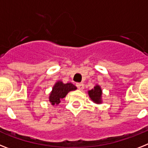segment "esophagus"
Listing matches in <instances>:
<instances>
[{"label":"esophagus","instance_id":"34e87169","mask_svg":"<svg viewBox=\"0 0 148 148\" xmlns=\"http://www.w3.org/2000/svg\"><path fill=\"white\" fill-rule=\"evenodd\" d=\"M76 86L77 88L79 89V90H82V89H84V87H85V85H84V84L83 83H77L76 84Z\"/></svg>","mask_w":148,"mask_h":148}]
</instances>
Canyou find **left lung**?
Masks as SVG:
<instances>
[{
    "instance_id": "obj_1",
    "label": "left lung",
    "mask_w": 148,
    "mask_h": 148,
    "mask_svg": "<svg viewBox=\"0 0 148 148\" xmlns=\"http://www.w3.org/2000/svg\"><path fill=\"white\" fill-rule=\"evenodd\" d=\"M89 97L91 99V101L96 103H102V90L100 85H96L94 87L93 89H91L90 91H88Z\"/></svg>"
}]
</instances>
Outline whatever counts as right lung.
Listing matches in <instances>:
<instances>
[{
    "label": "right lung",
    "mask_w": 148,
    "mask_h": 148,
    "mask_svg": "<svg viewBox=\"0 0 148 148\" xmlns=\"http://www.w3.org/2000/svg\"><path fill=\"white\" fill-rule=\"evenodd\" d=\"M77 88L75 85L69 82L66 84L63 82L58 81L53 85L52 91L49 96V101L52 105H57L60 103V100L65 97L69 91H75Z\"/></svg>",
    "instance_id": "obj_1"
}]
</instances>
